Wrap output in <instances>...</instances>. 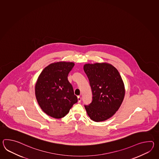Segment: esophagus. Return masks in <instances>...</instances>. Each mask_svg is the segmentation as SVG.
Returning <instances> with one entry per match:
<instances>
[{
	"label": "esophagus",
	"mask_w": 159,
	"mask_h": 159,
	"mask_svg": "<svg viewBox=\"0 0 159 159\" xmlns=\"http://www.w3.org/2000/svg\"><path fill=\"white\" fill-rule=\"evenodd\" d=\"M81 101V98L80 96H78V103H80Z\"/></svg>",
	"instance_id": "34e87169"
}]
</instances>
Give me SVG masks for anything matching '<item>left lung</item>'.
Listing matches in <instances>:
<instances>
[{
    "mask_svg": "<svg viewBox=\"0 0 159 159\" xmlns=\"http://www.w3.org/2000/svg\"><path fill=\"white\" fill-rule=\"evenodd\" d=\"M87 75L93 94L89 105H84L89 116L94 122L111 118L118 110L125 95L123 81L119 71L108 63L86 64Z\"/></svg>",
    "mask_w": 159,
    "mask_h": 159,
    "instance_id": "obj_1",
    "label": "left lung"
}]
</instances>
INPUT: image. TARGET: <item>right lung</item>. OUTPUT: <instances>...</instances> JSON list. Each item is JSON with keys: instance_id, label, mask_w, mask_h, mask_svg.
Segmentation results:
<instances>
[{"instance_id": "obj_1", "label": "right lung", "mask_w": 159, "mask_h": 159, "mask_svg": "<svg viewBox=\"0 0 159 159\" xmlns=\"http://www.w3.org/2000/svg\"><path fill=\"white\" fill-rule=\"evenodd\" d=\"M75 63L60 61L44 68L35 85V95L42 110L54 118L64 117L78 102L68 80Z\"/></svg>"}]
</instances>
